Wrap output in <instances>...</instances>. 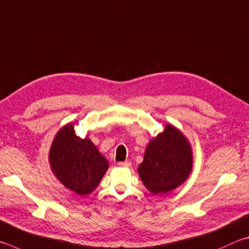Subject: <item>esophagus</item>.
I'll return each instance as SVG.
<instances>
[{"instance_id": "34e87169", "label": "esophagus", "mask_w": 249, "mask_h": 249, "mask_svg": "<svg viewBox=\"0 0 249 249\" xmlns=\"http://www.w3.org/2000/svg\"><path fill=\"white\" fill-rule=\"evenodd\" d=\"M120 166H123V168H130L132 166V163L129 161H124V162H119Z\"/></svg>"}]
</instances>
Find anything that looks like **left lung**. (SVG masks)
Here are the masks:
<instances>
[{
	"instance_id": "left-lung-1",
	"label": "left lung",
	"mask_w": 249,
	"mask_h": 249,
	"mask_svg": "<svg viewBox=\"0 0 249 249\" xmlns=\"http://www.w3.org/2000/svg\"><path fill=\"white\" fill-rule=\"evenodd\" d=\"M192 149L178 129L166 125L149 142L138 174L153 194H165L179 186L192 171Z\"/></svg>"
}]
</instances>
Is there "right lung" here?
<instances>
[{
  "label": "right lung",
  "mask_w": 249,
  "mask_h": 249,
  "mask_svg": "<svg viewBox=\"0 0 249 249\" xmlns=\"http://www.w3.org/2000/svg\"><path fill=\"white\" fill-rule=\"evenodd\" d=\"M50 163L58 180L79 195L91 193L109 168L91 140L75 134L73 124L56 134L50 150Z\"/></svg>",
  "instance_id": "obj_1"
}]
</instances>
